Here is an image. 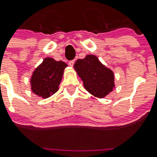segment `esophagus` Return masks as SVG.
Returning <instances> with one entry per match:
<instances>
[{
  "mask_svg": "<svg viewBox=\"0 0 157 157\" xmlns=\"http://www.w3.org/2000/svg\"><path fill=\"white\" fill-rule=\"evenodd\" d=\"M74 63H75V60H71V61H70L69 62V65L70 66H73Z\"/></svg>",
  "mask_w": 157,
  "mask_h": 157,
  "instance_id": "34e87169",
  "label": "esophagus"
}]
</instances>
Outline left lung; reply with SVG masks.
<instances>
[{
  "instance_id": "obj_1",
  "label": "left lung",
  "mask_w": 157,
  "mask_h": 157,
  "mask_svg": "<svg viewBox=\"0 0 157 157\" xmlns=\"http://www.w3.org/2000/svg\"><path fill=\"white\" fill-rule=\"evenodd\" d=\"M74 69L82 79L85 89L94 97L103 99L115 86L113 71L105 66L95 55L78 59Z\"/></svg>"
}]
</instances>
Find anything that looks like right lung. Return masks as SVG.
I'll return each mask as SVG.
<instances>
[{
  "label": "right lung",
  "instance_id": "obj_1",
  "mask_svg": "<svg viewBox=\"0 0 157 157\" xmlns=\"http://www.w3.org/2000/svg\"><path fill=\"white\" fill-rule=\"evenodd\" d=\"M66 67L67 64L63 61H56L52 57L44 58L30 78L32 93L43 99L57 93Z\"/></svg>",
  "mask_w": 157,
  "mask_h": 157
}]
</instances>
